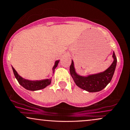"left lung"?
Masks as SVG:
<instances>
[{
	"label": "left lung",
	"mask_w": 130,
	"mask_h": 130,
	"mask_svg": "<svg viewBox=\"0 0 130 130\" xmlns=\"http://www.w3.org/2000/svg\"><path fill=\"white\" fill-rule=\"evenodd\" d=\"M112 58V63L104 71L95 74H88L87 76H81L77 74L76 71L73 60H71L70 71L74 83L80 89L89 92H96L102 90L111 82L114 75L117 65V58L114 52H113Z\"/></svg>",
	"instance_id": "1"
}]
</instances>
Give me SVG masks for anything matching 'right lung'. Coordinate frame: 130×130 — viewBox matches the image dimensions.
I'll use <instances>...</instances> for the list:
<instances>
[{
    "instance_id": "obj_1",
    "label": "right lung",
    "mask_w": 130,
    "mask_h": 130,
    "mask_svg": "<svg viewBox=\"0 0 130 130\" xmlns=\"http://www.w3.org/2000/svg\"><path fill=\"white\" fill-rule=\"evenodd\" d=\"M59 61L60 60H57L55 62L54 65L53 67V76L54 73L55 69H56V67H57L58 64H59ZM12 69L13 73L14 74V76H15L16 79H17L18 81L19 84L21 86H22L24 89H26L28 90L36 91L41 90V89H44V88L47 87V86H48L49 85H50L51 83L52 77L49 79H45L41 80L27 79L23 78V77L21 76L13 67Z\"/></svg>"
}]
</instances>
